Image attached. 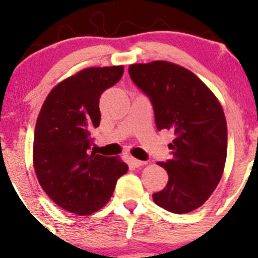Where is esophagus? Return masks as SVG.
I'll return each mask as SVG.
<instances>
[{"label": "esophagus", "mask_w": 258, "mask_h": 258, "mask_svg": "<svg viewBox=\"0 0 258 258\" xmlns=\"http://www.w3.org/2000/svg\"><path fill=\"white\" fill-rule=\"evenodd\" d=\"M131 164H132V166L139 167V166H143V165H146V161H142V160L131 158Z\"/></svg>", "instance_id": "1"}]
</instances>
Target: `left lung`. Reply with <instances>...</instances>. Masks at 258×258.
Segmentation results:
<instances>
[{
	"mask_svg": "<svg viewBox=\"0 0 258 258\" xmlns=\"http://www.w3.org/2000/svg\"><path fill=\"white\" fill-rule=\"evenodd\" d=\"M130 78L149 98L159 131L174 133L172 159L159 162L166 186L153 194L156 205L186 214L203 205L220 183L227 158V123L215 94L193 73L156 60L128 67Z\"/></svg>",
	"mask_w": 258,
	"mask_h": 258,
	"instance_id": "8db88e82",
	"label": "left lung"
}]
</instances>
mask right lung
<instances>
[{
    "label": "right lung",
    "mask_w": 258,
    "mask_h": 258,
    "mask_svg": "<svg viewBox=\"0 0 258 258\" xmlns=\"http://www.w3.org/2000/svg\"><path fill=\"white\" fill-rule=\"evenodd\" d=\"M123 75V67L88 68L55 86L44 100L34 137V167L46 194L61 209L87 216L114 193L128 166L92 152L100 122L99 98Z\"/></svg>",
    "instance_id": "obj_1"
}]
</instances>
